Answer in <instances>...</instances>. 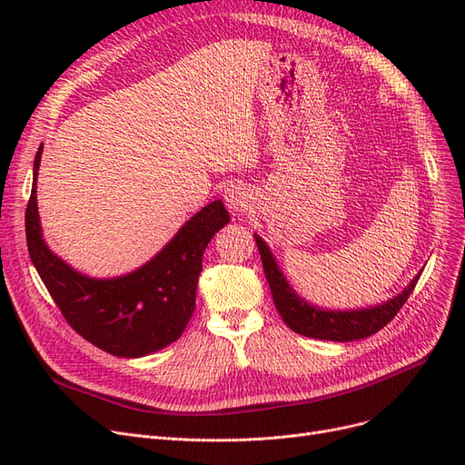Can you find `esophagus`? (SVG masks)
<instances>
[{
	"mask_svg": "<svg viewBox=\"0 0 465 465\" xmlns=\"http://www.w3.org/2000/svg\"><path fill=\"white\" fill-rule=\"evenodd\" d=\"M224 203L232 211V213H241L248 205V193L241 186H231L224 192Z\"/></svg>",
	"mask_w": 465,
	"mask_h": 465,
	"instance_id": "obj_1",
	"label": "esophagus"
}]
</instances>
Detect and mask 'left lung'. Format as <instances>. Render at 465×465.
<instances>
[{
	"instance_id": "obj_1",
	"label": "left lung",
	"mask_w": 465,
	"mask_h": 465,
	"mask_svg": "<svg viewBox=\"0 0 465 465\" xmlns=\"http://www.w3.org/2000/svg\"><path fill=\"white\" fill-rule=\"evenodd\" d=\"M254 238L263 263V273L267 283H270L272 297L281 318H283V322L292 331L306 337H314V340L345 343L364 340V337L382 330L386 323L400 312V308L405 304V301L410 299V294L413 292L420 275L419 272L411 283L407 285L398 297H393L384 304L361 308V311H323V308L308 304L291 289V285L287 283V277L279 270L272 250L267 248V244L258 234H254Z\"/></svg>"
}]
</instances>
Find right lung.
<instances>
[{"mask_svg":"<svg viewBox=\"0 0 465 465\" xmlns=\"http://www.w3.org/2000/svg\"><path fill=\"white\" fill-rule=\"evenodd\" d=\"M40 154L42 145L35 157L25 213L26 244L42 283L69 326L94 347L125 359L145 357L176 341L193 314L203 250L229 223L223 202H211L198 211L139 270L114 279H93L55 256L42 238L36 205Z\"/></svg>","mask_w":465,"mask_h":465,"instance_id":"1","label":"right lung"}]
</instances>
